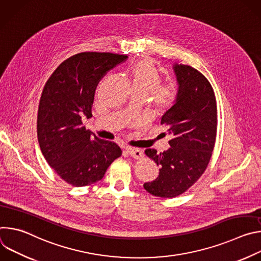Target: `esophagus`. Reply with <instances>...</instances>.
I'll list each match as a JSON object with an SVG mask.
<instances>
[{"label": "esophagus", "mask_w": 261, "mask_h": 261, "mask_svg": "<svg viewBox=\"0 0 261 261\" xmlns=\"http://www.w3.org/2000/svg\"><path fill=\"white\" fill-rule=\"evenodd\" d=\"M126 152L131 156L133 157L134 159H140L143 157V152L141 150H139V148H136V147H131V146H127L126 147Z\"/></svg>", "instance_id": "1"}]
</instances>
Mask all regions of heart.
Instances as JSON below:
<instances>
[{
  "instance_id": "obj_1",
  "label": "heart",
  "mask_w": 261,
  "mask_h": 261,
  "mask_svg": "<svg viewBox=\"0 0 261 261\" xmlns=\"http://www.w3.org/2000/svg\"><path fill=\"white\" fill-rule=\"evenodd\" d=\"M133 93L144 96L150 94L154 104L160 109L172 107L178 98V90L174 85H160L161 75L151 61L137 63L130 72Z\"/></svg>"
}]
</instances>
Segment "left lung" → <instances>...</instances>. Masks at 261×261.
I'll list each match as a JSON object with an SVG mask.
<instances>
[{
	"label": "left lung",
	"mask_w": 261,
	"mask_h": 261,
	"mask_svg": "<svg viewBox=\"0 0 261 261\" xmlns=\"http://www.w3.org/2000/svg\"><path fill=\"white\" fill-rule=\"evenodd\" d=\"M178 98L161 119L172 135L167 151L145 155L160 166L159 175L143 188L154 196L172 198L188 190L211 160L217 134V102L210 82L191 66L174 64Z\"/></svg>",
	"instance_id": "8db88e82"
}]
</instances>
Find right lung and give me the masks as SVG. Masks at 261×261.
I'll return each instance as SVG.
<instances>
[{
	"label": "right lung",
	"instance_id": "add662e5",
	"mask_svg": "<svg viewBox=\"0 0 261 261\" xmlns=\"http://www.w3.org/2000/svg\"><path fill=\"white\" fill-rule=\"evenodd\" d=\"M127 56L81 53L65 60L46 82L39 102L37 136L48 165L68 184L90 186L122 155L114 141L97 137L83 126L92 117L96 88L105 74Z\"/></svg>",
	"mask_w": 261,
	"mask_h": 261
}]
</instances>
